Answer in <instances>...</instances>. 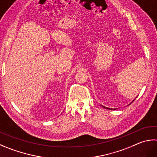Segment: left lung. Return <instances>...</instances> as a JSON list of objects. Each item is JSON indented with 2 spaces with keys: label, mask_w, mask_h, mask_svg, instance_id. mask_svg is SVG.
Masks as SVG:
<instances>
[{
  "label": "left lung",
  "mask_w": 157,
  "mask_h": 157,
  "mask_svg": "<svg viewBox=\"0 0 157 157\" xmlns=\"http://www.w3.org/2000/svg\"><path fill=\"white\" fill-rule=\"evenodd\" d=\"M104 108H106V109H109V110H113V108H106V107H104ZM114 110H116V108H114Z\"/></svg>",
  "instance_id": "left-lung-1"
}]
</instances>
